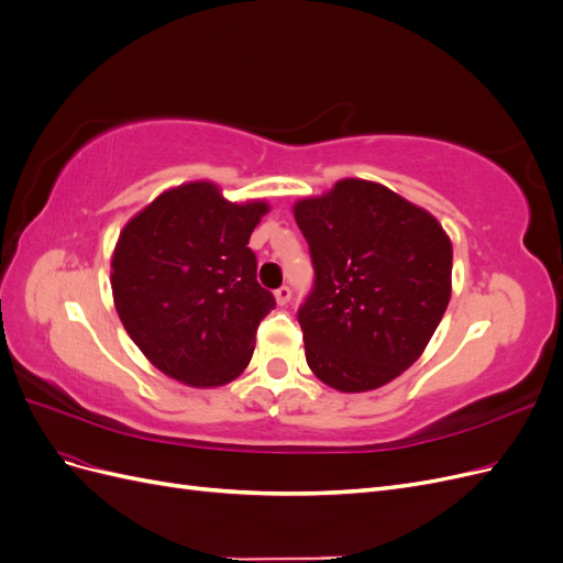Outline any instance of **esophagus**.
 <instances>
[{"label": "esophagus", "mask_w": 563, "mask_h": 563, "mask_svg": "<svg viewBox=\"0 0 563 563\" xmlns=\"http://www.w3.org/2000/svg\"><path fill=\"white\" fill-rule=\"evenodd\" d=\"M275 298H277V302H279V305H286L288 300H291V288H288V286L277 288V291H275Z\"/></svg>", "instance_id": "esophagus-1"}]
</instances>
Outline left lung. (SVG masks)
Returning a JSON list of instances; mask_svg holds the SVG:
<instances>
[{"mask_svg":"<svg viewBox=\"0 0 563 563\" xmlns=\"http://www.w3.org/2000/svg\"><path fill=\"white\" fill-rule=\"evenodd\" d=\"M294 216L314 265V288L298 310L308 366L338 391L395 380L449 308V234L430 211L362 178L296 201Z\"/></svg>","mask_w":563,"mask_h":563,"instance_id":"8db88e82","label":"left lung"}]
</instances>
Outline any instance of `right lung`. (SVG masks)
Wrapping results in <instances>:
<instances>
[{
  "label": "right lung",
  "instance_id": "add662e5",
  "mask_svg": "<svg viewBox=\"0 0 563 563\" xmlns=\"http://www.w3.org/2000/svg\"><path fill=\"white\" fill-rule=\"evenodd\" d=\"M263 199L228 201L211 180L183 183L135 213L112 253V298L139 350L168 378L220 387L249 366L275 296L255 282L251 232Z\"/></svg>",
  "mask_w": 563,
  "mask_h": 563
}]
</instances>
